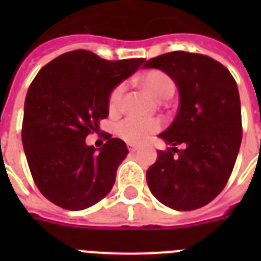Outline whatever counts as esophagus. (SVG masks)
Returning <instances> with one entry per match:
<instances>
[{
  "label": "esophagus",
  "mask_w": 261,
  "mask_h": 261,
  "mask_svg": "<svg viewBox=\"0 0 261 261\" xmlns=\"http://www.w3.org/2000/svg\"><path fill=\"white\" fill-rule=\"evenodd\" d=\"M139 149V146H137V145H128V150L130 151H137Z\"/></svg>",
  "instance_id": "1"
}]
</instances>
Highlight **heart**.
Instances as JSON below:
<instances>
[{
	"instance_id": "b5f03b06",
	"label": "heart",
	"mask_w": 261,
	"mask_h": 261,
	"mask_svg": "<svg viewBox=\"0 0 261 261\" xmlns=\"http://www.w3.org/2000/svg\"><path fill=\"white\" fill-rule=\"evenodd\" d=\"M138 81L149 92L159 98L171 97L174 92L173 80L161 70H149L139 75ZM126 85L118 84L111 90L108 96V111L110 114H118L122 110L123 96ZM161 123L157 119H143L137 116H128L118 124V135L128 143H142L160 130Z\"/></svg>"
}]
</instances>
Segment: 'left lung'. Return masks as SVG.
I'll return each instance as SVG.
<instances>
[{
	"mask_svg": "<svg viewBox=\"0 0 261 261\" xmlns=\"http://www.w3.org/2000/svg\"><path fill=\"white\" fill-rule=\"evenodd\" d=\"M143 67L165 71L180 93L176 118L160 134L172 147L157 151L146 172L147 186L173 210L200 208L225 188L239 154L243 124L237 84L222 63L186 51L151 58ZM177 144L185 147L178 151Z\"/></svg>",
	"mask_w": 261,
	"mask_h": 261,
	"instance_id": "1",
	"label": "left lung"
}]
</instances>
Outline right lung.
<instances>
[{"label": "right lung", "mask_w": 261, "mask_h": 261, "mask_svg": "<svg viewBox=\"0 0 261 261\" xmlns=\"http://www.w3.org/2000/svg\"><path fill=\"white\" fill-rule=\"evenodd\" d=\"M145 62L107 61L74 50L42 67L27 92L21 139L31 174L50 202L66 210L93 206L112 190L128 154L122 139L107 135L101 149L85 138L108 116V96Z\"/></svg>", "instance_id": "right-lung-1"}]
</instances>
